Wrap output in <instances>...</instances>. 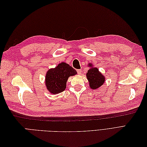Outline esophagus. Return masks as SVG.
Wrapping results in <instances>:
<instances>
[{
    "label": "esophagus",
    "mask_w": 147,
    "mask_h": 147,
    "mask_svg": "<svg viewBox=\"0 0 147 147\" xmlns=\"http://www.w3.org/2000/svg\"><path fill=\"white\" fill-rule=\"evenodd\" d=\"M77 73H78V74H82V70L81 69L77 70Z\"/></svg>",
    "instance_id": "1"
}]
</instances>
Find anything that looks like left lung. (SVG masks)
Listing matches in <instances>:
<instances>
[{"instance_id":"left-lung-1","label":"left lung","mask_w":147,"mask_h":147,"mask_svg":"<svg viewBox=\"0 0 147 147\" xmlns=\"http://www.w3.org/2000/svg\"><path fill=\"white\" fill-rule=\"evenodd\" d=\"M88 67H91L86 73V77L90 84V88L96 90L100 88L105 82V77L97 67H92V64H88Z\"/></svg>"}]
</instances>
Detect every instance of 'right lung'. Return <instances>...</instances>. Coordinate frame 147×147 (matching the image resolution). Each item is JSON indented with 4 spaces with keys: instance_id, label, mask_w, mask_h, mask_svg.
Listing matches in <instances>:
<instances>
[{
    "instance_id": "add662e5",
    "label": "right lung",
    "mask_w": 147,
    "mask_h": 147,
    "mask_svg": "<svg viewBox=\"0 0 147 147\" xmlns=\"http://www.w3.org/2000/svg\"><path fill=\"white\" fill-rule=\"evenodd\" d=\"M77 74V71L72 67L65 63H61L55 68L49 69L45 77V84L48 91L53 94L64 91L69 77Z\"/></svg>"
}]
</instances>
